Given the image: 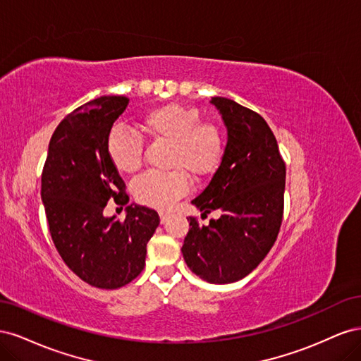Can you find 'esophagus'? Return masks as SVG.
Returning a JSON list of instances; mask_svg holds the SVG:
<instances>
[{"label": "esophagus", "mask_w": 361, "mask_h": 361, "mask_svg": "<svg viewBox=\"0 0 361 361\" xmlns=\"http://www.w3.org/2000/svg\"><path fill=\"white\" fill-rule=\"evenodd\" d=\"M159 218H161V224H166V223L169 221V218H170V212L161 211V212H159Z\"/></svg>", "instance_id": "1"}]
</instances>
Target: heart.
<instances>
[{
  "label": "heart",
  "mask_w": 361,
  "mask_h": 361,
  "mask_svg": "<svg viewBox=\"0 0 361 361\" xmlns=\"http://www.w3.org/2000/svg\"><path fill=\"white\" fill-rule=\"evenodd\" d=\"M146 137L171 145L169 166L174 170L147 171L133 182L134 197L146 206L167 211L190 191L188 173L203 180L220 167L226 140L214 123L200 122L197 108L180 104H162L145 111L137 120ZM108 158L120 173H134L141 166L143 143L130 130L114 128L106 141Z\"/></svg>",
  "instance_id": "heart-1"
}]
</instances>
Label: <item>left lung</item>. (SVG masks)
Instances as JSON below:
<instances>
[{
	"label": "left lung",
	"instance_id": "8db88e82",
	"mask_svg": "<svg viewBox=\"0 0 361 361\" xmlns=\"http://www.w3.org/2000/svg\"><path fill=\"white\" fill-rule=\"evenodd\" d=\"M211 104L226 125L227 145L209 185L191 203L202 215L220 216L207 226L190 216L182 255L195 276L226 285L248 276L274 245L286 166L264 117L227 97L215 96Z\"/></svg>",
	"mask_w": 361,
	"mask_h": 361
}]
</instances>
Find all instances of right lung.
I'll use <instances>...</instances> for the list:
<instances>
[{
  "instance_id": "right-lung-1",
  "label": "right lung",
  "mask_w": 361,
  "mask_h": 361,
  "mask_svg": "<svg viewBox=\"0 0 361 361\" xmlns=\"http://www.w3.org/2000/svg\"><path fill=\"white\" fill-rule=\"evenodd\" d=\"M128 104L125 96H101L64 117L42 173L54 245L76 276L99 289L122 288L143 271L147 243L159 224L157 211L135 203L125 207V221L104 215L110 200L129 202L106 152L113 123Z\"/></svg>"
}]
</instances>
